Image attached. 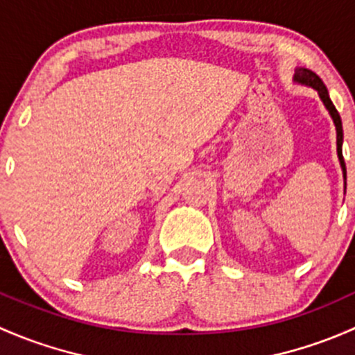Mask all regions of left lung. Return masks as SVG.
I'll list each match as a JSON object with an SVG mask.
<instances>
[{
    "label": "left lung",
    "instance_id": "left-lung-1",
    "mask_svg": "<svg viewBox=\"0 0 355 355\" xmlns=\"http://www.w3.org/2000/svg\"><path fill=\"white\" fill-rule=\"evenodd\" d=\"M294 80L297 83H301V85L313 87V89L318 92V96H320L321 101H323L324 107H327L328 112H330L331 119H334V123H335V128H337V153H338V160H340L343 181H345V179H347V169H345V162H343V155H342V141H343L342 119H340V114H338V111L335 109L334 102L330 101V96H328L327 87H324V83L321 82L320 76H318L316 73L311 71V69H308V68H297V69H295Z\"/></svg>",
    "mask_w": 355,
    "mask_h": 355
}]
</instances>
